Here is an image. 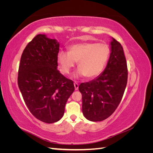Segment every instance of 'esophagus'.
<instances>
[{"instance_id":"esophagus-1","label":"esophagus","mask_w":153,"mask_h":153,"mask_svg":"<svg viewBox=\"0 0 153 153\" xmlns=\"http://www.w3.org/2000/svg\"><path fill=\"white\" fill-rule=\"evenodd\" d=\"M74 86H75V90H76V91L78 89V86H79V85H78V84H77L76 82H75V83H74Z\"/></svg>"}]
</instances>
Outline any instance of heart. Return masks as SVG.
Here are the masks:
<instances>
[{
	"label": "heart",
	"mask_w": 153,
	"mask_h": 153,
	"mask_svg": "<svg viewBox=\"0 0 153 153\" xmlns=\"http://www.w3.org/2000/svg\"><path fill=\"white\" fill-rule=\"evenodd\" d=\"M110 50L107 45L97 43H80L71 45L69 52L59 51L57 61L60 71L68 74L78 62L79 68L74 74L75 78L86 76L93 79L100 75L104 69L109 58Z\"/></svg>",
	"instance_id": "heart-1"
}]
</instances>
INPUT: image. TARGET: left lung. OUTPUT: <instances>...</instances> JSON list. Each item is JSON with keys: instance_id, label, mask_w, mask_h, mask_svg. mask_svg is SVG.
Listing matches in <instances>:
<instances>
[{"instance_id": "left-lung-1", "label": "left lung", "mask_w": 153, "mask_h": 153, "mask_svg": "<svg viewBox=\"0 0 153 153\" xmlns=\"http://www.w3.org/2000/svg\"><path fill=\"white\" fill-rule=\"evenodd\" d=\"M104 71L95 79L79 85L82 95V112L91 121L107 119L122 100L128 80V69L121 45L114 38Z\"/></svg>"}]
</instances>
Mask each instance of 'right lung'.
<instances>
[{"instance_id":"add662e5","label":"right lung","mask_w":153,"mask_h":153,"mask_svg":"<svg viewBox=\"0 0 153 153\" xmlns=\"http://www.w3.org/2000/svg\"><path fill=\"white\" fill-rule=\"evenodd\" d=\"M59 43L38 34L22 53L18 85L31 114L46 123L59 121L75 90L72 80L57 70Z\"/></svg>"}]
</instances>
